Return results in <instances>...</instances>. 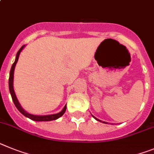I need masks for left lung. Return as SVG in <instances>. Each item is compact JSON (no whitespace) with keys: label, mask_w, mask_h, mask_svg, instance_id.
I'll return each mask as SVG.
<instances>
[{"label":"left lung","mask_w":154,"mask_h":154,"mask_svg":"<svg viewBox=\"0 0 154 154\" xmlns=\"http://www.w3.org/2000/svg\"><path fill=\"white\" fill-rule=\"evenodd\" d=\"M93 116V117H94V119H96V120H97V121H99V122H101V120H99V119H97V118H95V117H94V116ZM103 122V123H105V124H107V122Z\"/></svg>","instance_id":"obj_1"}]
</instances>
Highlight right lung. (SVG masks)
Returning <instances> with one entry per match:
<instances>
[{
  "label": "right lung",
  "instance_id": "1",
  "mask_svg": "<svg viewBox=\"0 0 154 154\" xmlns=\"http://www.w3.org/2000/svg\"><path fill=\"white\" fill-rule=\"evenodd\" d=\"M25 47V45H22L21 47V49L18 50V52L17 53V55H16V58L15 60H14V63H13L12 66H11V69L10 71V76H9V91H10L11 95V97H12L13 102H14V105L16 106V108L18 109V110L21 112V114L24 115L25 117L29 118L30 119L34 120V121L36 122H48V121H52V120H56L57 119H59L60 117L63 116V115L66 112V106L65 105L62 111L60 112H59L57 114H53V115H48V116H35V115H32L28 113L27 112H25L23 109H22V107L20 105V103L18 102V100L17 99V97L15 95V93H14V87H13V81H14V68H15L16 63L18 62V57H19L20 53L21 52V50L23 49V48Z\"/></svg>",
  "mask_w": 154,
  "mask_h": 154
}]
</instances>
